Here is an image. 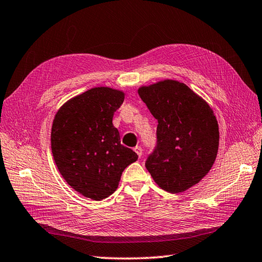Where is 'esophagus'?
I'll use <instances>...</instances> for the list:
<instances>
[{
	"instance_id": "obj_1",
	"label": "esophagus",
	"mask_w": 262,
	"mask_h": 262,
	"mask_svg": "<svg viewBox=\"0 0 262 262\" xmlns=\"http://www.w3.org/2000/svg\"><path fill=\"white\" fill-rule=\"evenodd\" d=\"M133 150H135V151L137 152V155H138L139 157L142 156V148H141L140 146H136L135 149H133Z\"/></svg>"
}]
</instances>
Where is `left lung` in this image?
<instances>
[{"label": "left lung", "instance_id": "1", "mask_svg": "<svg viewBox=\"0 0 262 262\" xmlns=\"http://www.w3.org/2000/svg\"><path fill=\"white\" fill-rule=\"evenodd\" d=\"M158 125L156 146L146 168L161 188L170 193L188 190L209 172L220 143L213 112L205 100L174 80L138 90Z\"/></svg>", "mask_w": 262, "mask_h": 262}]
</instances>
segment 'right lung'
Returning <instances> with one entry per match:
<instances>
[{
  "label": "right lung",
  "mask_w": 262,
  "mask_h": 262,
  "mask_svg": "<svg viewBox=\"0 0 262 262\" xmlns=\"http://www.w3.org/2000/svg\"><path fill=\"white\" fill-rule=\"evenodd\" d=\"M124 100L119 90L97 87L67 101L53 121L51 148L68 184L93 200L107 198L138 155L124 147L112 121Z\"/></svg>",
  "instance_id": "1"
}]
</instances>
